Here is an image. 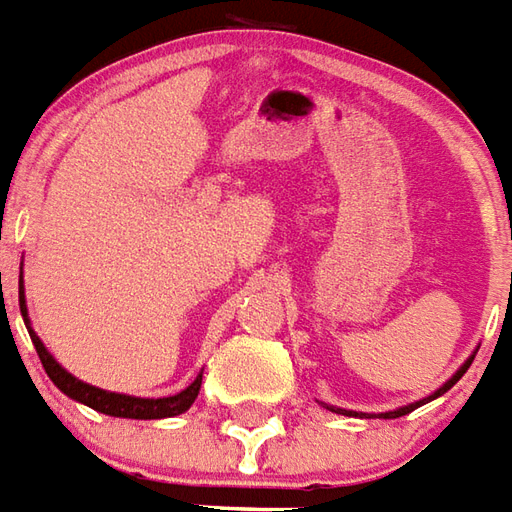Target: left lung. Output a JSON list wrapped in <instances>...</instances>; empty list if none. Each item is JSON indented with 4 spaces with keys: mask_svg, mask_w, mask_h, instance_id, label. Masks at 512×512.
<instances>
[{
    "mask_svg": "<svg viewBox=\"0 0 512 512\" xmlns=\"http://www.w3.org/2000/svg\"><path fill=\"white\" fill-rule=\"evenodd\" d=\"M471 361H474V353H471L469 358H466V361L460 364L458 372H455V375H452V378H449L447 383H444V386H438V389L433 391V394H427V397L411 402V405H402V408H394V411H386V413H358V411H344V408H336V405H328V402H322V408H328V411H333V413H344V416H378V419H400V416H405V413L416 411V408H419V405H424V402L438 400L441 394H447V391L452 389V386H455V383H458V380L463 378V375H466V369H469V366H471Z\"/></svg>",
    "mask_w": 512,
    "mask_h": 512,
    "instance_id": "obj_1",
    "label": "left lung"
}]
</instances>
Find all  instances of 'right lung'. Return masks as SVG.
I'll return each mask as SVG.
<instances>
[{
	"instance_id": "right-lung-1",
	"label": "right lung",
	"mask_w": 512,
	"mask_h": 512,
	"mask_svg": "<svg viewBox=\"0 0 512 512\" xmlns=\"http://www.w3.org/2000/svg\"><path fill=\"white\" fill-rule=\"evenodd\" d=\"M2 306H5V297H2ZM18 306H21L24 325L30 331L35 350L41 355V364L46 369L49 380H52L57 389L63 391L65 397L82 402V405H88L93 411L107 413V416H121V419H168V416H179V413L190 411V405L198 397V391H201L204 372H198V378L192 380L184 391L173 394V397H132V394H118V391H104L99 386H90L85 380L74 378L65 366H60V361L46 350L41 336L32 331L30 311H27V295H24V275L21 273H18Z\"/></svg>"
}]
</instances>
